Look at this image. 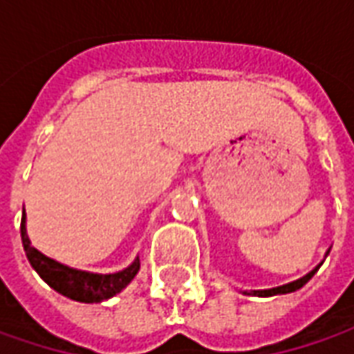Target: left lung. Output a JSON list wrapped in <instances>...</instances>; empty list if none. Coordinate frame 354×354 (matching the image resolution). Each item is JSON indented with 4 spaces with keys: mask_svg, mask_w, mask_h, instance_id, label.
<instances>
[{
    "mask_svg": "<svg viewBox=\"0 0 354 354\" xmlns=\"http://www.w3.org/2000/svg\"><path fill=\"white\" fill-rule=\"evenodd\" d=\"M317 272V268L313 270V272H309L307 276H304L301 279H295L292 283H286V286H281V288H274V290H262V292H250L254 295H262V297H270V295H278V293H292L295 290H299V288H304L309 279L313 278V274Z\"/></svg>",
    "mask_w": 354,
    "mask_h": 354,
    "instance_id": "1",
    "label": "left lung"
}]
</instances>
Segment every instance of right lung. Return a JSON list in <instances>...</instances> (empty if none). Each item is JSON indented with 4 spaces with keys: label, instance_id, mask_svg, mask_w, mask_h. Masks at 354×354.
<instances>
[{
    "label": "right lung",
    "instance_id": "right-lung-1",
    "mask_svg": "<svg viewBox=\"0 0 354 354\" xmlns=\"http://www.w3.org/2000/svg\"><path fill=\"white\" fill-rule=\"evenodd\" d=\"M21 240H23V248H25V254L35 268V272L45 279L55 292L62 293L75 301H82V304H96V301H102V299L116 295L128 286L140 270L138 258L126 270H122L118 274H106V276L73 270V268H66V266L50 260L31 246V240L25 230V211H23V218H21Z\"/></svg>",
    "mask_w": 354,
    "mask_h": 354
}]
</instances>
